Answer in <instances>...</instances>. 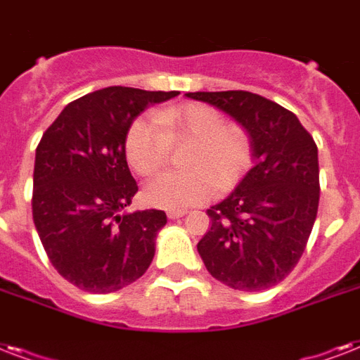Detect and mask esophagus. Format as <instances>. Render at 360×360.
I'll use <instances>...</instances> for the list:
<instances>
[{"mask_svg": "<svg viewBox=\"0 0 360 360\" xmlns=\"http://www.w3.org/2000/svg\"><path fill=\"white\" fill-rule=\"evenodd\" d=\"M182 216H186V210H169L167 212V218L169 219H178V218H182Z\"/></svg>", "mask_w": 360, "mask_h": 360, "instance_id": "1", "label": "esophagus"}]
</instances>
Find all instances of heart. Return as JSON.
<instances>
[{
  "instance_id": "1",
  "label": "heart",
  "mask_w": 360,
  "mask_h": 360,
  "mask_svg": "<svg viewBox=\"0 0 360 360\" xmlns=\"http://www.w3.org/2000/svg\"><path fill=\"white\" fill-rule=\"evenodd\" d=\"M182 141L193 142L186 158L189 172H167L152 180L144 188L152 206L186 210L202 205L218 188H235L252 165V141L246 131L225 125L218 110L199 103L135 120L125 135L124 152L141 176H152L165 167L171 142Z\"/></svg>"
}]
</instances>
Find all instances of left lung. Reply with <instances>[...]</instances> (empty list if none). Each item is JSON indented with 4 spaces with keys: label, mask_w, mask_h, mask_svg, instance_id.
<instances>
[{
    "label": "left lung",
    "mask_w": 360,
    "mask_h": 360,
    "mask_svg": "<svg viewBox=\"0 0 360 360\" xmlns=\"http://www.w3.org/2000/svg\"><path fill=\"white\" fill-rule=\"evenodd\" d=\"M246 129L255 165L206 214V270L238 291H264L297 266L319 205L317 146L291 110L252 91H193Z\"/></svg>",
    "instance_id": "8db88e82"
}]
</instances>
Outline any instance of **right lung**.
Listing matches in <instances>:
<instances>
[{"instance_id":"obj_1","label":"right lung","mask_w":360,"mask_h":360,"mask_svg":"<svg viewBox=\"0 0 360 360\" xmlns=\"http://www.w3.org/2000/svg\"><path fill=\"white\" fill-rule=\"evenodd\" d=\"M178 91L110 86L69 103L35 150L33 224L50 263L88 293L139 280L167 224L163 210L125 212L139 191L125 160L131 124Z\"/></svg>"}]
</instances>
